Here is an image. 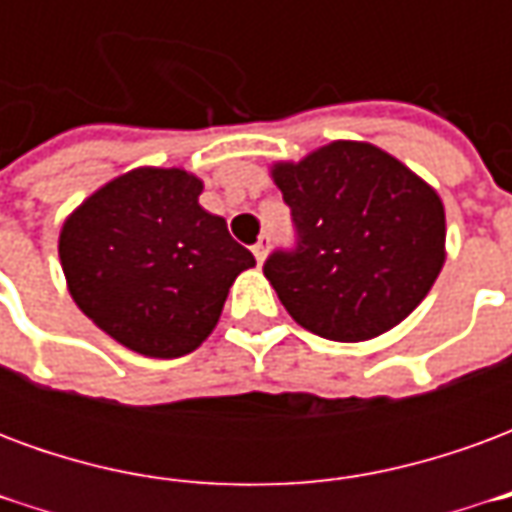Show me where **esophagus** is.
Instances as JSON below:
<instances>
[{"label": "esophagus", "instance_id": "esophagus-1", "mask_svg": "<svg viewBox=\"0 0 512 512\" xmlns=\"http://www.w3.org/2000/svg\"><path fill=\"white\" fill-rule=\"evenodd\" d=\"M252 252H255L257 263H263V260H266V252H268V235L266 233L260 235V241H257V244L252 246Z\"/></svg>", "mask_w": 512, "mask_h": 512}]
</instances>
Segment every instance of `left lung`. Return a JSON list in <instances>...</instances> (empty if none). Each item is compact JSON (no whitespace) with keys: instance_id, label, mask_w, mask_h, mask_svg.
Returning <instances> with one entry per match:
<instances>
[{"instance_id":"left-lung-1","label":"left lung","mask_w":512,"mask_h":512,"mask_svg":"<svg viewBox=\"0 0 512 512\" xmlns=\"http://www.w3.org/2000/svg\"><path fill=\"white\" fill-rule=\"evenodd\" d=\"M296 244L263 274L312 334L362 343L428 296L444 266V205L408 167L367 142H332L277 164Z\"/></svg>"}]
</instances>
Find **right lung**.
I'll return each mask as SVG.
<instances>
[{
  "instance_id": "obj_1",
  "label": "right lung",
  "mask_w": 512,
  "mask_h": 512,
  "mask_svg": "<svg viewBox=\"0 0 512 512\" xmlns=\"http://www.w3.org/2000/svg\"><path fill=\"white\" fill-rule=\"evenodd\" d=\"M183 169L120 175L71 213L60 260L73 301L112 340L153 359L191 354L213 332L235 277L255 266Z\"/></svg>"
}]
</instances>
